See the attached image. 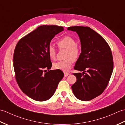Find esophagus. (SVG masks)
Instances as JSON below:
<instances>
[{"label":"esophagus","mask_w":125,"mask_h":125,"mask_svg":"<svg viewBox=\"0 0 125 125\" xmlns=\"http://www.w3.org/2000/svg\"><path fill=\"white\" fill-rule=\"evenodd\" d=\"M69 73H67V72H64V76L65 77H67V76H68V75H69Z\"/></svg>","instance_id":"obj_1"}]
</instances>
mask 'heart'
<instances>
[{"label": "heart", "instance_id": "1", "mask_svg": "<svg viewBox=\"0 0 125 125\" xmlns=\"http://www.w3.org/2000/svg\"><path fill=\"white\" fill-rule=\"evenodd\" d=\"M58 48L60 49H65V58L67 59L55 62L53 67L55 69L63 71H68L72 67L73 60L76 61L80 55L81 49L77 44H76L75 39L70 36H65L56 42ZM47 52L51 60H54L56 57V50L52 45H49L48 47Z\"/></svg>", "mask_w": 125, "mask_h": 125}]
</instances>
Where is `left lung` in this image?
Instances as JSON below:
<instances>
[{"label":"left lung","instance_id":"obj_1","mask_svg":"<svg viewBox=\"0 0 125 125\" xmlns=\"http://www.w3.org/2000/svg\"><path fill=\"white\" fill-rule=\"evenodd\" d=\"M68 30L79 37L81 53L74 69L77 81L71 86L75 97L89 101L100 95L110 81L113 69V56L109 45L103 37L89 27L73 26Z\"/></svg>","mask_w":125,"mask_h":125}]
</instances>
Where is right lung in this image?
<instances>
[{
	"instance_id": "add662e5",
	"label": "right lung",
	"mask_w": 125,
	"mask_h": 125,
	"mask_svg": "<svg viewBox=\"0 0 125 125\" xmlns=\"http://www.w3.org/2000/svg\"><path fill=\"white\" fill-rule=\"evenodd\" d=\"M63 31L61 26H40L16 45L13 55L15 79L22 91L34 100L50 99L64 76L60 70H49L52 63L47 52L52 40Z\"/></svg>"
}]
</instances>
